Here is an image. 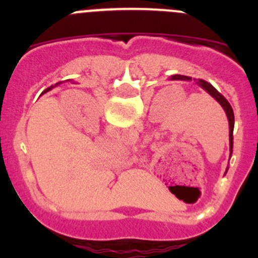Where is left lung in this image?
<instances>
[{
    "label": "left lung",
    "instance_id": "obj_1",
    "mask_svg": "<svg viewBox=\"0 0 258 258\" xmlns=\"http://www.w3.org/2000/svg\"><path fill=\"white\" fill-rule=\"evenodd\" d=\"M175 79L188 80L190 77L175 76ZM198 84H199V85L202 86V88L204 89L207 93H209V94H211L212 97H213L214 99H216V101L221 104V106H222V108L225 109V112H226L227 120H229V126H230V152H231V150H232V132H234V112H232L231 106H230L229 102L226 101V98L223 97L222 94H220V93H218L217 90H216V89H214L209 83H207V81H204V80H198Z\"/></svg>",
    "mask_w": 258,
    "mask_h": 258
}]
</instances>
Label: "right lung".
<instances>
[{"mask_svg": "<svg viewBox=\"0 0 258 258\" xmlns=\"http://www.w3.org/2000/svg\"><path fill=\"white\" fill-rule=\"evenodd\" d=\"M56 86V85H55ZM52 88V86H50V88L49 89H47V90H50V89H51ZM47 90H45V92H47Z\"/></svg>", "mask_w": 258, "mask_h": 258, "instance_id": "right-lung-1", "label": "right lung"}]
</instances>
